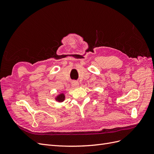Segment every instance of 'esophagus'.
<instances>
[{"label":"esophagus","mask_w":154,"mask_h":154,"mask_svg":"<svg viewBox=\"0 0 154 154\" xmlns=\"http://www.w3.org/2000/svg\"><path fill=\"white\" fill-rule=\"evenodd\" d=\"M72 85L73 87L76 88V87H78L79 86V83H78V82H73L72 83Z\"/></svg>","instance_id":"esophagus-1"}]
</instances>
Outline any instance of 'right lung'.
I'll return each mask as SVG.
<instances>
[{"label":"right lung","mask_w":154,"mask_h":154,"mask_svg":"<svg viewBox=\"0 0 154 154\" xmlns=\"http://www.w3.org/2000/svg\"><path fill=\"white\" fill-rule=\"evenodd\" d=\"M55 100L58 102H63L65 100V95L63 93H61L55 97Z\"/></svg>","instance_id":"obj_1"}]
</instances>
